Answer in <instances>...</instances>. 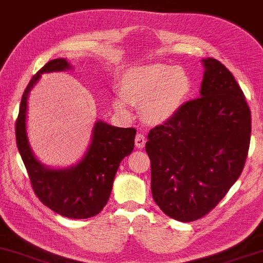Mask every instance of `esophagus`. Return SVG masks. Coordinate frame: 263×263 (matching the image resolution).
I'll return each mask as SVG.
<instances>
[{
  "mask_svg": "<svg viewBox=\"0 0 263 263\" xmlns=\"http://www.w3.org/2000/svg\"><path fill=\"white\" fill-rule=\"evenodd\" d=\"M145 135L144 134H138L137 136H136L135 138V143H136V147L140 148V149H142V148L144 147L145 145Z\"/></svg>",
  "mask_w": 263,
  "mask_h": 263,
  "instance_id": "1",
  "label": "esophagus"
}]
</instances>
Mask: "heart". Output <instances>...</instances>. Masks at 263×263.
Returning a JSON list of instances; mask_svg holds the SVG:
<instances>
[{
    "label": "heart",
    "mask_w": 263,
    "mask_h": 263,
    "mask_svg": "<svg viewBox=\"0 0 263 263\" xmlns=\"http://www.w3.org/2000/svg\"><path fill=\"white\" fill-rule=\"evenodd\" d=\"M191 78L182 67L152 63L131 68L122 78V93L114 97V107L128 114L129 103L141 104L148 123L166 122L179 111L191 91Z\"/></svg>",
    "instance_id": "heart-1"
}]
</instances>
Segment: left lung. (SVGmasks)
<instances>
[{
	"label": "left lung",
	"mask_w": 263,
	"mask_h": 263,
	"mask_svg": "<svg viewBox=\"0 0 263 263\" xmlns=\"http://www.w3.org/2000/svg\"><path fill=\"white\" fill-rule=\"evenodd\" d=\"M204 67L200 98L190 100L148 134L151 189L166 216L200 219L241 174L251 135V112L238 82L216 59Z\"/></svg>",
	"instance_id": "left-lung-1"
}]
</instances>
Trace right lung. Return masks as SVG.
Returning a JSON list of instances; mask_svg holds the SVG:
<instances>
[{
    "label": "right lung",
    "mask_w": 263,
    "mask_h": 263,
    "mask_svg": "<svg viewBox=\"0 0 263 263\" xmlns=\"http://www.w3.org/2000/svg\"><path fill=\"white\" fill-rule=\"evenodd\" d=\"M72 68L66 59H55L33 76L22 97L15 122V138L39 200L60 216L85 219L97 216L109 201L120 163L134 151L136 129L115 127L98 120L94 123L87 152L77 164L67 167H50L37 160L27 134L28 97L43 73Z\"/></svg>",
    "instance_id": "add662e5"
}]
</instances>
